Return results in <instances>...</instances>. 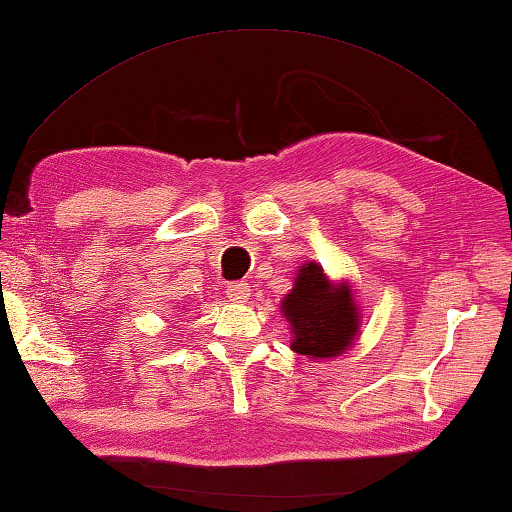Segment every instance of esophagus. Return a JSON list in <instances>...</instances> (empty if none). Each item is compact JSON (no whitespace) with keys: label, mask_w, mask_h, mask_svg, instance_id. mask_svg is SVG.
I'll return each instance as SVG.
<instances>
[{"label":"esophagus","mask_w":512,"mask_h":512,"mask_svg":"<svg viewBox=\"0 0 512 512\" xmlns=\"http://www.w3.org/2000/svg\"><path fill=\"white\" fill-rule=\"evenodd\" d=\"M226 295L228 299H233V302H246L250 297V286L244 282H230L226 286Z\"/></svg>","instance_id":"esophagus-1"}]
</instances>
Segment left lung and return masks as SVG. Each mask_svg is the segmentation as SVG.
<instances>
[{
    "mask_svg": "<svg viewBox=\"0 0 512 512\" xmlns=\"http://www.w3.org/2000/svg\"><path fill=\"white\" fill-rule=\"evenodd\" d=\"M293 326V350L308 357H337L357 335V306L348 286H330L324 270L306 264L282 302Z\"/></svg>",
    "mask_w": 512,
    "mask_h": 512,
    "instance_id": "obj_1",
    "label": "left lung"
}]
</instances>
